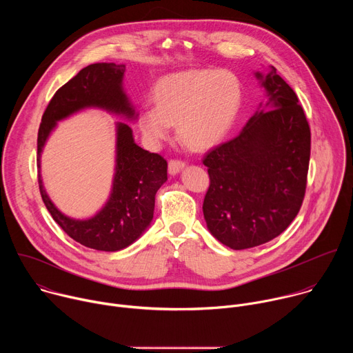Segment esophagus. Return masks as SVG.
<instances>
[{"mask_svg": "<svg viewBox=\"0 0 353 353\" xmlns=\"http://www.w3.org/2000/svg\"><path fill=\"white\" fill-rule=\"evenodd\" d=\"M184 166H185V162H183L180 159H170L169 161V173L170 174H177Z\"/></svg>", "mask_w": 353, "mask_h": 353, "instance_id": "obj_1", "label": "esophagus"}]
</instances>
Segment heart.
Wrapping results in <instances>:
<instances>
[{
	"instance_id": "1",
	"label": "heart",
	"mask_w": 353,
	"mask_h": 353,
	"mask_svg": "<svg viewBox=\"0 0 353 353\" xmlns=\"http://www.w3.org/2000/svg\"><path fill=\"white\" fill-rule=\"evenodd\" d=\"M243 85L229 70L183 71L162 78L152 90L154 108H143L138 127L158 143L176 125L180 141L204 150L216 145L230 130L241 106Z\"/></svg>"
}]
</instances>
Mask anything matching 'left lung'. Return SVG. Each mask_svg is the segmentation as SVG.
I'll use <instances>...</instances> for the list:
<instances>
[{"instance_id": "1", "label": "left lung", "mask_w": 353, "mask_h": 353, "mask_svg": "<svg viewBox=\"0 0 353 353\" xmlns=\"http://www.w3.org/2000/svg\"><path fill=\"white\" fill-rule=\"evenodd\" d=\"M256 75L267 90L265 105L203 161L210 174L207 226L233 250L279 236L299 214L307 184L312 137L303 108L275 67Z\"/></svg>"}]
</instances>
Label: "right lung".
Segmentation results:
<instances>
[{"instance_id": "1", "label": "right lung", "mask_w": 353, "mask_h": 353, "mask_svg": "<svg viewBox=\"0 0 353 353\" xmlns=\"http://www.w3.org/2000/svg\"><path fill=\"white\" fill-rule=\"evenodd\" d=\"M124 71V65L114 63H97L82 68L50 100L37 134V180L46 208L71 239L100 251L125 248L149 226L154 218L157 191L168 180L166 159L138 146L132 130L119 123L116 174L110 198L93 218L78 221L61 214L48 198L40 176V155L56 123L85 108H100L135 119V110L121 86Z\"/></svg>"}]
</instances>
